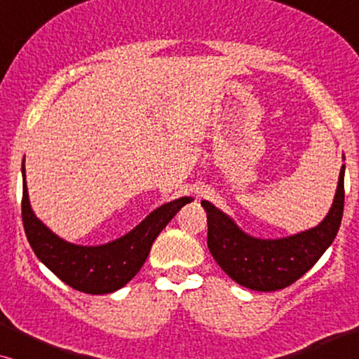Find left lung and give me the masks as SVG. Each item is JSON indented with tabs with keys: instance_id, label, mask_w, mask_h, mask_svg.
<instances>
[{
	"instance_id": "8db88e82",
	"label": "left lung",
	"mask_w": 359,
	"mask_h": 359,
	"mask_svg": "<svg viewBox=\"0 0 359 359\" xmlns=\"http://www.w3.org/2000/svg\"><path fill=\"white\" fill-rule=\"evenodd\" d=\"M345 160V155H343ZM208 247L215 262L235 283L253 291H278L304 276L335 240L345 204V165H341L332 208L316 227L281 238L253 237L209 201Z\"/></svg>"
}]
</instances>
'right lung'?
I'll return each mask as SVG.
<instances>
[{
	"mask_svg": "<svg viewBox=\"0 0 359 359\" xmlns=\"http://www.w3.org/2000/svg\"><path fill=\"white\" fill-rule=\"evenodd\" d=\"M22 158V222L36 257L68 286L86 294H111L124 287L149 257L151 245L176 212L193 201L173 199L151 210L130 232L102 245H76L53 233L32 210Z\"/></svg>",
	"mask_w": 359,
	"mask_h": 359,
	"instance_id": "obj_1",
	"label": "right lung"
}]
</instances>
